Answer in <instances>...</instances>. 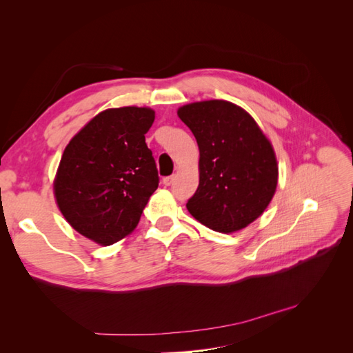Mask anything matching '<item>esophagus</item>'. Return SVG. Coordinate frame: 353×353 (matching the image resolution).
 Wrapping results in <instances>:
<instances>
[{
    "label": "esophagus",
    "mask_w": 353,
    "mask_h": 353,
    "mask_svg": "<svg viewBox=\"0 0 353 353\" xmlns=\"http://www.w3.org/2000/svg\"><path fill=\"white\" fill-rule=\"evenodd\" d=\"M174 179H175V176H174V175H170V176H165V178H163V184H165L166 187H169L170 184L174 183Z\"/></svg>",
    "instance_id": "1"
}]
</instances>
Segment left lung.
I'll list each match as a JSON object with an SVG mask.
<instances>
[{
  "label": "left lung",
  "mask_w": 353,
  "mask_h": 353,
  "mask_svg": "<svg viewBox=\"0 0 353 353\" xmlns=\"http://www.w3.org/2000/svg\"><path fill=\"white\" fill-rule=\"evenodd\" d=\"M196 137L199 187L187 209L218 232L243 230L259 218L274 197L279 166L274 148L253 117L223 100L191 103L178 109Z\"/></svg>",
  "instance_id": "left-lung-1"
}]
</instances>
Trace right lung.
Listing matches in <instances>:
<instances>
[{
	"label": "right lung",
	"mask_w": 353,
	"mask_h": 353,
	"mask_svg": "<svg viewBox=\"0 0 353 353\" xmlns=\"http://www.w3.org/2000/svg\"><path fill=\"white\" fill-rule=\"evenodd\" d=\"M154 122L148 108L99 113L63 152L54 196L63 216L83 237L110 245L131 234L159 185L145 134Z\"/></svg>",
	"instance_id": "obj_1"
}]
</instances>
